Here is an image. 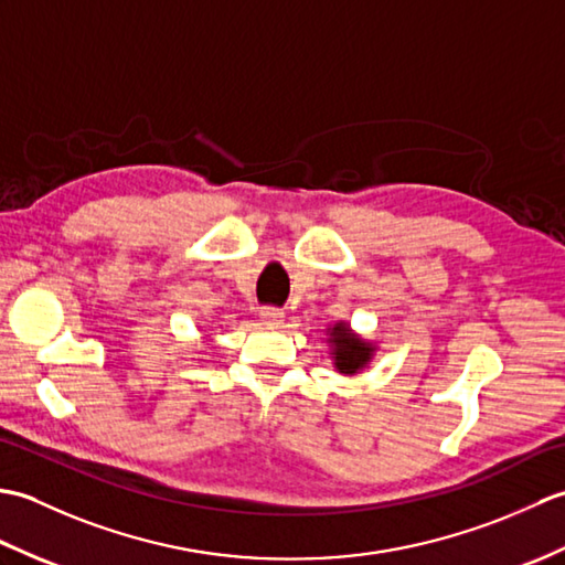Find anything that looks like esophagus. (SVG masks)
Here are the masks:
<instances>
[{
    "label": "esophagus",
    "instance_id": "obj_1",
    "mask_svg": "<svg viewBox=\"0 0 565 565\" xmlns=\"http://www.w3.org/2000/svg\"><path fill=\"white\" fill-rule=\"evenodd\" d=\"M259 318H262L264 326H269V328H279V326H281V320H284V313H281L279 308H271V306H267V308H262V310H259Z\"/></svg>",
    "mask_w": 565,
    "mask_h": 565
}]
</instances>
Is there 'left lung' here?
Here are the masks:
<instances>
[{
  "label": "left lung",
  "instance_id": "obj_1",
  "mask_svg": "<svg viewBox=\"0 0 565 565\" xmlns=\"http://www.w3.org/2000/svg\"><path fill=\"white\" fill-rule=\"evenodd\" d=\"M328 332H330L334 369H338L340 374L354 376L371 362V356H374V344L364 342L359 334H354L347 322H338V326L330 328Z\"/></svg>",
  "mask_w": 565,
  "mask_h": 565
}]
</instances>
